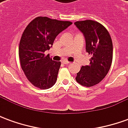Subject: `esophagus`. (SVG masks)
Masks as SVG:
<instances>
[{
	"instance_id": "esophagus-1",
	"label": "esophagus",
	"mask_w": 128,
	"mask_h": 128,
	"mask_svg": "<svg viewBox=\"0 0 128 128\" xmlns=\"http://www.w3.org/2000/svg\"><path fill=\"white\" fill-rule=\"evenodd\" d=\"M65 65H68V64H70L71 63L70 62H68V61H64V62H63Z\"/></svg>"
}]
</instances>
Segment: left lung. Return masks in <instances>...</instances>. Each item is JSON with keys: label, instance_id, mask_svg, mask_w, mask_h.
Returning a JSON list of instances; mask_svg holds the SVG:
<instances>
[{"label": "left lung", "instance_id": "8db88e82", "mask_svg": "<svg viewBox=\"0 0 128 128\" xmlns=\"http://www.w3.org/2000/svg\"><path fill=\"white\" fill-rule=\"evenodd\" d=\"M75 26L86 40V50L91 55L90 64L82 66L77 73L76 81L82 86L90 87L99 84L106 77L112 61V42L109 32L96 21H77Z\"/></svg>", "mask_w": 128, "mask_h": 128}]
</instances>
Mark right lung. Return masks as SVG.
Masks as SVG:
<instances>
[{
    "label": "right lung",
    "instance_id": "right-lung-1",
    "mask_svg": "<svg viewBox=\"0 0 128 128\" xmlns=\"http://www.w3.org/2000/svg\"><path fill=\"white\" fill-rule=\"evenodd\" d=\"M72 24L40 16L24 29L19 44V58L24 75L34 86L45 90L56 84L61 62L52 60L44 52L50 49L57 36Z\"/></svg>",
    "mask_w": 128,
    "mask_h": 128
}]
</instances>
